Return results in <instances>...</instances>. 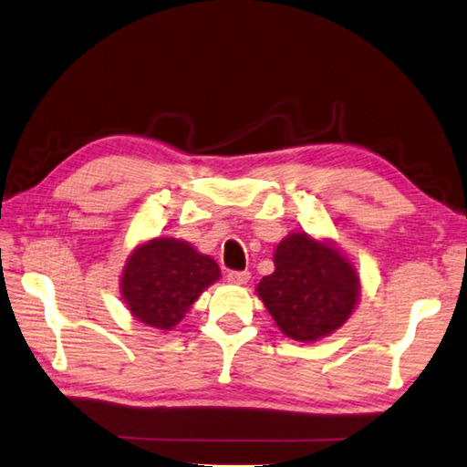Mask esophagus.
Wrapping results in <instances>:
<instances>
[{"instance_id": "1", "label": "esophagus", "mask_w": 467, "mask_h": 467, "mask_svg": "<svg viewBox=\"0 0 467 467\" xmlns=\"http://www.w3.org/2000/svg\"><path fill=\"white\" fill-rule=\"evenodd\" d=\"M226 279L231 284H247L251 279V274H249V271H228Z\"/></svg>"}]
</instances>
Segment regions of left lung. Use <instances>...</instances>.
<instances>
[{
	"mask_svg": "<svg viewBox=\"0 0 467 467\" xmlns=\"http://www.w3.org/2000/svg\"><path fill=\"white\" fill-rule=\"evenodd\" d=\"M257 294L284 335L315 341L349 318L359 279L338 251L298 233L277 244L275 271L261 279Z\"/></svg>",
	"mask_w": 467,
	"mask_h": 467,
	"instance_id": "1",
	"label": "left lung"
}]
</instances>
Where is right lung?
Segmentation results:
<instances>
[{
	"label": "right lung",
	"instance_id": "add662e5",
	"mask_svg": "<svg viewBox=\"0 0 467 467\" xmlns=\"http://www.w3.org/2000/svg\"><path fill=\"white\" fill-rule=\"evenodd\" d=\"M220 277L214 259L175 239H152L132 253L122 274L129 310L149 327L169 330Z\"/></svg>",
	"mask_w": 467,
	"mask_h": 467
}]
</instances>
